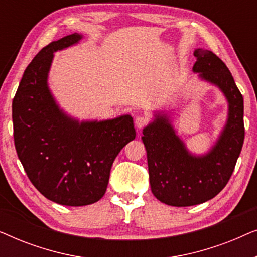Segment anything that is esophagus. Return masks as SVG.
Segmentation results:
<instances>
[{"label": "esophagus", "mask_w": 257, "mask_h": 257, "mask_svg": "<svg viewBox=\"0 0 257 257\" xmlns=\"http://www.w3.org/2000/svg\"><path fill=\"white\" fill-rule=\"evenodd\" d=\"M150 121V118L147 117V115H138V117L136 118V126L138 128H143L144 126L149 124Z\"/></svg>", "instance_id": "1"}]
</instances>
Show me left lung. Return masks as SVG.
Here are the masks:
<instances>
[{"label":"left lung","mask_w":257,"mask_h":257,"mask_svg":"<svg viewBox=\"0 0 257 257\" xmlns=\"http://www.w3.org/2000/svg\"><path fill=\"white\" fill-rule=\"evenodd\" d=\"M193 72L216 86L228 103L226 124L208 152L193 154L186 147L165 111L154 112L143 130L153 195L174 207L200 205L224 188L240 156L244 140L243 97L226 64L212 51L195 49Z\"/></svg>","instance_id":"obj_1"}]
</instances>
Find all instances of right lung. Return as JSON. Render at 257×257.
<instances>
[{"label":"right lung","instance_id":"right-lung-1","mask_svg":"<svg viewBox=\"0 0 257 257\" xmlns=\"http://www.w3.org/2000/svg\"><path fill=\"white\" fill-rule=\"evenodd\" d=\"M82 38L75 33L42 49L13 99L14 142L28 178L47 199L73 207L103 198L115 157L136 138L131 114L80 121L59 107L51 93L48 77L54 52Z\"/></svg>","mask_w":257,"mask_h":257}]
</instances>
